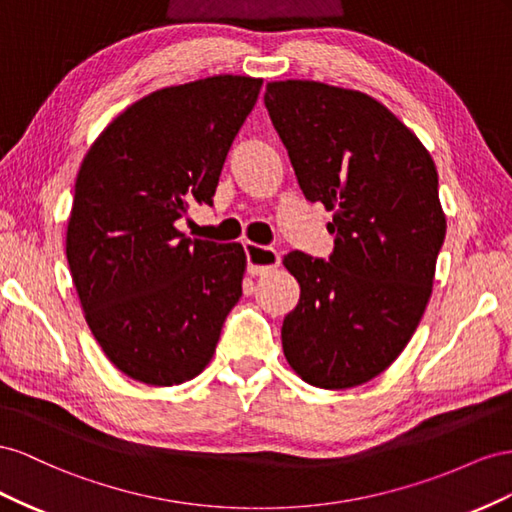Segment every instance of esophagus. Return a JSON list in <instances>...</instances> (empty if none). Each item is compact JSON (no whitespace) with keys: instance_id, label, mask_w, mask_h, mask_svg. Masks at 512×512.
Instances as JSON below:
<instances>
[{"instance_id":"1","label":"esophagus","mask_w":512,"mask_h":512,"mask_svg":"<svg viewBox=\"0 0 512 512\" xmlns=\"http://www.w3.org/2000/svg\"><path fill=\"white\" fill-rule=\"evenodd\" d=\"M244 251H246V261H248V272H251L253 276L268 274V272L279 268V264H281L279 251H274V248H270V246H259L255 242H246Z\"/></svg>"}]
</instances>
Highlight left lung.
<instances>
[{"instance_id": "8db88e82", "label": "left lung", "mask_w": 512, "mask_h": 512, "mask_svg": "<svg viewBox=\"0 0 512 512\" xmlns=\"http://www.w3.org/2000/svg\"><path fill=\"white\" fill-rule=\"evenodd\" d=\"M264 102L309 201L332 212L328 261L283 257L300 283L283 352L306 384L343 390L386 371L431 298L446 236L437 169L382 102L319 81H270Z\"/></svg>"}]
</instances>
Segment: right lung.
Segmentation results:
<instances>
[{"label":"right lung","instance_id":"obj_1","mask_svg":"<svg viewBox=\"0 0 512 512\" xmlns=\"http://www.w3.org/2000/svg\"><path fill=\"white\" fill-rule=\"evenodd\" d=\"M261 83L216 75L163 87L126 107L83 158L66 231L72 283L102 352L137 382L197 377L242 296V244L191 240L175 223L212 203Z\"/></svg>","mask_w":512,"mask_h":512}]
</instances>
